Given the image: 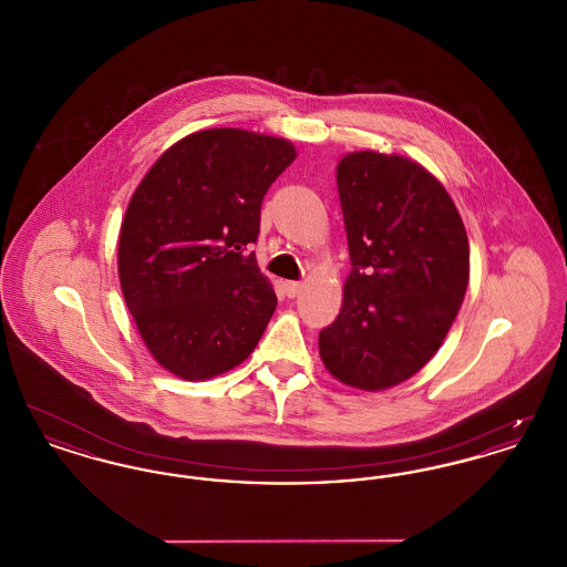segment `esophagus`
Wrapping results in <instances>:
<instances>
[{
  "instance_id": "obj_1",
  "label": "esophagus",
  "mask_w": 567,
  "mask_h": 567,
  "mask_svg": "<svg viewBox=\"0 0 567 567\" xmlns=\"http://www.w3.org/2000/svg\"><path fill=\"white\" fill-rule=\"evenodd\" d=\"M282 291H285L287 297H297L301 293V285L296 282V280H285L282 282Z\"/></svg>"
}]
</instances>
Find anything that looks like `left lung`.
Segmentation results:
<instances>
[{
    "instance_id": "obj_1",
    "label": "left lung",
    "mask_w": 567,
    "mask_h": 567,
    "mask_svg": "<svg viewBox=\"0 0 567 567\" xmlns=\"http://www.w3.org/2000/svg\"><path fill=\"white\" fill-rule=\"evenodd\" d=\"M336 181L352 270L319 352L340 382L382 391L444 342L467 289L470 244L451 195L408 157L349 153Z\"/></svg>"
}]
</instances>
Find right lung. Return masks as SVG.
<instances>
[{
	"instance_id": "1",
	"label": "right lung",
	"mask_w": 567,
	"mask_h": 567,
	"mask_svg": "<svg viewBox=\"0 0 567 567\" xmlns=\"http://www.w3.org/2000/svg\"><path fill=\"white\" fill-rule=\"evenodd\" d=\"M289 140L236 127L169 146L137 185L118 236V280L155 361L208 380L255 351L276 310L257 266L261 204L293 163Z\"/></svg>"
}]
</instances>
